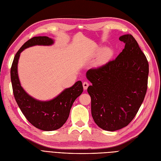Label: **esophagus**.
I'll return each mask as SVG.
<instances>
[{
    "instance_id": "34e87169",
    "label": "esophagus",
    "mask_w": 161,
    "mask_h": 161,
    "mask_svg": "<svg viewBox=\"0 0 161 161\" xmlns=\"http://www.w3.org/2000/svg\"><path fill=\"white\" fill-rule=\"evenodd\" d=\"M88 86H89V84H88V82L87 81H84L83 83V87H84V90H87Z\"/></svg>"
}]
</instances>
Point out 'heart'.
I'll return each mask as SVG.
<instances>
[{"mask_svg": "<svg viewBox=\"0 0 161 161\" xmlns=\"http://www.w3.org/2000/svg\"><path fill=\"white\" fill-rule=\"evenodd\" d=\"M110 51H103V53L102 54L101 57H100V61H104L105 59H106L109 56H110Z\"/></svg>", "mask_w": 161, "mask_h": 161, "instance_id": "heart-1", "label": "heart"}]
</instances>
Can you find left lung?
<instances>
[{
	"label": "left lung",
	"instance_id": "left-lung-1",
	"mask_svg": "<svg viewBox=\"0 0 161 161\" xmlns=\"http://www.w3.org/2000/svg\"><path fill=\"white\" fill-rule=\"evenodd\" d=\"M119 39L125 47L117 58L86 72L92 84L87 87L92 118L100 128L112 132L135 117L146 95L149 71L146 56L133 36L124 35Z\"/></svg>",
	"mask_w": 161,
	"mask_h": 161
}]
</instances>
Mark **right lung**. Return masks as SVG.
<instances>
[{"label":"right lung","instance_id":"1","mask_svg":"<svg viewBox=\"0 0 161 161\" xmlns=\"http://www.w3.org/2000/svg\"><path fill=\"white\" fill-rule=\"evenodd\" d=\"M54 40L46 36L34 37L28 40L15 55L11 69V79L13 94L17 104L27 120L35 127L44 131H53L60 128L69 117L71 108L76 98L83 92L81 81L66 88L49 101H41L26 92L20 85L18 75V63L20 53L35 45L49 46Z\"/></svg>","mask_w":161,"mask_h":161}]
</instances>
